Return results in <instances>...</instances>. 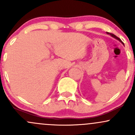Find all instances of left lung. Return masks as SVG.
<instances>
[{
  "mask_svg": "<svg viewBox=\"0 0 135 135\" xmlns=\"http://www.w3.org/2000/svg\"><path fill=\"white\" fill-rule=\"evenodd\" d=\"M107 34H109V35H111V36H112V37H114V38H116V39H117V40H118V41H120V42H121V43H122V44H124V43H123V42H122V41H121V40H120V38H119V37H117V36H116V35H114V34H113V33H108V32H107Z\"/></svg>",
  "mask_w": 135,
  "mask_h": 135,
  "instance_id": "obj_1",
  "label": "left lung"
}]
</instances>
